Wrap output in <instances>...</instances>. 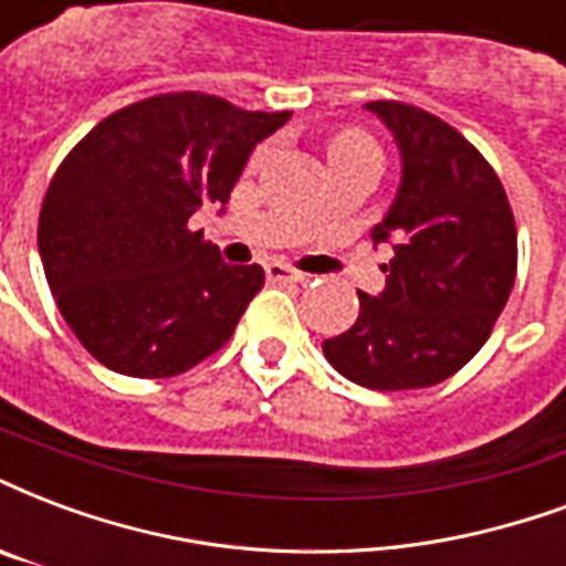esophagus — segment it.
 I'll return each mask as SVG.
<instances>
[{
    "mask_svg": "<svg viewBox=\"0 0 566 566\" xmlns=\"http://www.w3.org/2000/svg\"><path fill=\"white\" fill-rule=\"evenodd\" d=\"M266 279H270V282H291V284L308 282V275L291 270V266H284V263H266Z\"/></svg>",
    "mask_w": 566,
    "mask_h": 566,
    "instance_id": "obj_1",
    "label": "esophagus"
}]
</instances>
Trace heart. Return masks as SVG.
I'll use <instances>...</instances> for the list:
<instances>
[{"mask_svg": "<svg viewBox=\"0 0 566 566\" xmlns=\"http://www.w3.org/2000/svg\"><path fill=\"white\" fill-rule=\"evenodd\" d=\"M359 153L378 155L375 144L368 140L366 134H359V132L336 134V137L329 140V146H326V155H329V158H345V155H359Z\"/></svg>", "mask_w": 566, "mask_h": 566, "instance_id": "obj_1", "label": "heart"}]
</instances>
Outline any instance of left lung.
Here are the masks:
<instances>
[{
	"label": "left lung",
	"mask_w": 566,
	"mask_h": 566,
	"mask_svg": "<svg viewBox=\"0 0 566 566\" xmlns=\"http://www.w3.org/2000/svg\"><path fill=\"white\" fill-rule=\"evenodd\" d=\"M396 140L401 179L371 228L392 245L378 296L359 294V317L324 342L338 375L368 389L441 384L474 357L516 282V224L504 186L483 155L438 116L371 102Z\"/></svg>",
	"instance_id": "obj_1"
}]
</instances>
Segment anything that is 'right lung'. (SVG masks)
<instances>
[{"label":"right lung","mask_w":566,"mask_h":566,"mask_svg":"<svg viewBox=\"0 0 566 566\" xmlns=\"http://www.w3.org/2000/svg\"><path fill=\"white\" fill-rule=\"evenodd\" d=\"M287 119L174 92L116 111L71 149L41 207L38 254L102 366L174 378L233 336L263 270L228 266L188 219L224 212L254 146Z\"/></svg>","instance_id":"1"}]
</instances>
